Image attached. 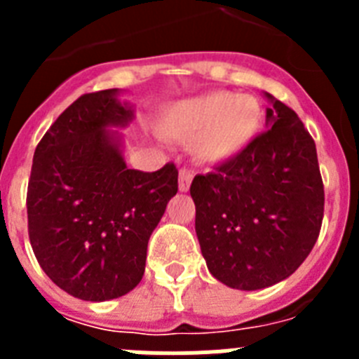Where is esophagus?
<instances>
[{
	"instance_id": "esophagus-1",
	"label": "esophagus",
	"mask_w": 359,
	"mask_h": 359,
	"mask_svg": "<svg viewBox=\"0 0 359 359\" xmlns=\"http://www.w3.org/2000/svg\"><path fill=\"white\" fill-rule=\"evenodd\" d=\"M190 182H192V174H190V170L187 169L180 170V183H177L180 192H187V190L190 189Z\"/></svg>"
}]
</instances>
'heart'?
<instances>
[{"mask_svg":"<svg viewBox=\"0 0 359 359\" xmlns=\"http://www.w3.org/2000/svg\"><path fill=\"white\" fill-rule=\"evenodd\" d=\"M262 123V106L252 95L210 91L182 98L160 113L156 128L163 138L190 144L198 161L224 163L255 142Z\"/></svg>","mask_w":359,"mask_h":359,"instance_id":"b5f03b06","label":"heart"}]
</instances>
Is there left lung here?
Instances as JSON below:
<instances>
[{
	"label": "left lung",
	"instance_id": "obj_1",
	"mask_svg": "<svg viewBox=\"0 0 359 359\" xmlns=\"http://www.w3.org/2000/svg\"><path fill=\"white\" fill-rule=\"evenodd\" d=\"M264 97L271 104L268 131L190 185L208 271L241 291L264 290L293 275L315 246L323 217L315 142L293 109Z\"/></svg>",
	"mask_w": 359,
	"mask_h": 359
}]
</instances>
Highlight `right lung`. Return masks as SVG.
I'll return each instance as SVG.
<instances>
[{
	"mask_svg": "<svg viewBox=\"0 0 359 359\" xmlns=\"http://www.w3.org/2000/svg\"><path fill=\"white\" fill-rule=\"evenodd\" d=\"M122 90L82 95L34 152L28 236L50 280L81 300L106 302L140 284L147 243L177 192V170L129 169L123 135L135 106Z\"/></svg>",
	"mask_w": 359,
	"mask_h": 359,
	"instance_id": "add662e5",
	"label": "right lung"
}]
</instances>
